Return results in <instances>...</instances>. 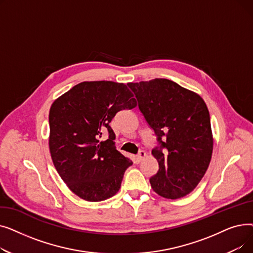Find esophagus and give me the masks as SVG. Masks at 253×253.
<instances>
[{
	"label": "esophagus",
	"mask_w": 253,
	"mask_h": 253,
	"mask_svg": "<svg viewBox=\"0 0 253 253\" xmlns=\"http://www.w3.org/2000/svg\"><path fill=\"white\" fill-rule=\"evenodd\" d=\"M145 155H147V154H145L144 151H139L138 154L135 156L136 157V161L139 163L142 160V159L145 157Z\"/></svg>",
	"instance_id": "1"
}]
</instances>
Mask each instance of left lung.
<instances>
[{
    "label": "left lung",
    "instance_id": "8db88e82",
    "mask_svg": "<svg viewBox=\"0 0 253 253\" xmlns=\"http://www.w3.org/2000/svg\"><path fill=\"white\" fill-rule=\"evenodd\" d=\"M128 87L157 138L152 154L159 170L150 178L153 190L167 199L190 194L204 176L213 149L204 100L167 79L129 83Z\"/></svg>",
    "mask_w": 253,
    "mask_h": 253
}]
</instances>
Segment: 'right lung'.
<instances>
[{
	"label": "right lung",
	"instance_id": "1",
	"mask_svg": "<svg viewBox=\"0 0 253 253\" xmlns=\"http://www.w3.org/2000/svg\"><path fill=\"white\" fill-rule=\"evenodd\" d=\"M136 101L126 85L95 81L74 86L51 105L49 149L58 174L80 198L103 201L120 190L132 165L115 147L110 123ZM104 131L108 139L100 140Z\"/></svg>",
	"mask_w": 253,
	"mask_h": 253
}]
</instances>
